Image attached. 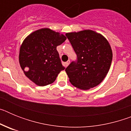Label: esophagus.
<instances>
[{
	"mask_svg": "<svg viewBox=\"0 0 131 131\" xmlns=\"http://www.w3.org/2000/svg\"><path fill=\"white\" fill-rule=\"evenodd\" d=\"M69 63H70V60H68V62H65V66H66V67H68Z\"/></svg>",
	"mask_w": 131,
	"mask_h": 131,
	"instance_id": "esophagus-1",
	"label": "esophagus"
}]
</instances>
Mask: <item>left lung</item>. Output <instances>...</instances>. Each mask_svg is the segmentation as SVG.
<instances>
[{
    "label": "left lung",
    "instance_id": "8db88e82",
    "mask_svg": "<svg viewBox=\"0 0 131 131\" xmlns=\"http://www.w3.org/2000/svg\"><path fill=\"white\" fill-rule=\"evenodd\" d=\"M77 56V62L67 67L66 72L74 86L89 90L102 83L112 61V50L107 39L91 29L66 34Z\"/></svg>",
    "mask_w": 131,
    "mask_h": 131
}]
</instances>
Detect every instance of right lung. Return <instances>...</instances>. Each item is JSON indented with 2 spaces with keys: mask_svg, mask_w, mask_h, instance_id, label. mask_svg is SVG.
Masks as SVG:
<instances>
[{
  "mask_svg": "<svg viewBox=\"0 0 131 131\" xmlns=\"http://www.w3.org/2000/svg\"><path fill=\"white\" fill-rule=\"evenodd\" d=\"M66 37L49 28H42L30 33L21 45L19 62L25 75L38 86L52 84L62 66L56 47Z\"/></svg>",
  "mask_w": 131,
  "mask_h": 131,
  "instance_id": "obj_1",
  "label": "right lung"
}]
</instances>
